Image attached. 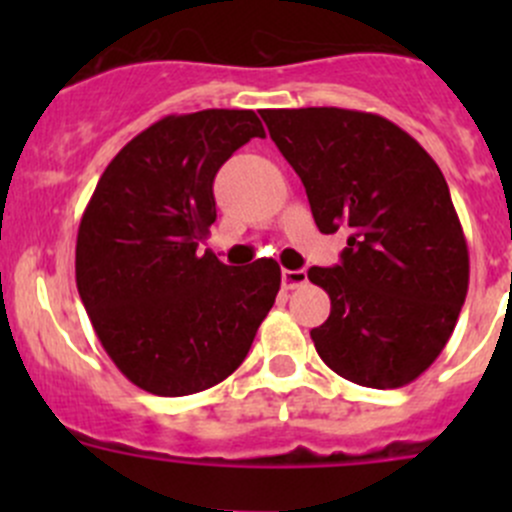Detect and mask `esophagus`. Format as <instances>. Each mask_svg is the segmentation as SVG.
I'll use <instances>...</instances> for the list:
<instances>
[{"label": "esophagus", "instance_id": "34e87169", "mask_svg": "<svg viewBox=\"0 0 512 512\" xmlns=\"http://www.w3.org/2000/svg\"><path fill=\"white\" fill-rule=\"evenodd\" d=\"M307 282V272L304 270H282V287L297 289Z\"/></svg>", "mask_w": 512, "mask_h": 512}]
</instances>
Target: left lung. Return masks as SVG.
I'll use <instances>...</instances> for the list:
<instances>
[{
  "label": "left lung",
  "instance_id": "8db88e82",
  "mask_svg": "<svg viewBox=\"0 0 512 512\" xmlns=\"http://www.w3.org/2000/svg\"><path fill=\"white\" fill-rule=\"evenodd\" d=\"M270 138L302 178L319 232L349 230L342 262L312 267L332 299L314 327L324 364L399 389L443 352L468 292V245L446 178L416 138L349 108H267Z\"/></svg>",
  "mask_w": 512,
  "mask_h": 512
}]
</instances>
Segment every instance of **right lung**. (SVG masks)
I'll use <instances>...</instances> for the list:
<instances>
[{"mask_svg": "<svg viewBox=\"0 0 512 512\" xmlns=\"http://www.w3.org/2000/svg\"><path fill=\"white\" fill-rule=\"evenodd\" d=\"M255 136H265L255 111L160 118L118 151L86 205L76 287L106 354L148 394L227 379L280 292L275 260L235 270L200 252L218 218L215 173Z\"/></svg>", "mask_w": 512, "mask_h": 512, "instance_id": "add662e5", "label": "right lung"}]
</instances>
